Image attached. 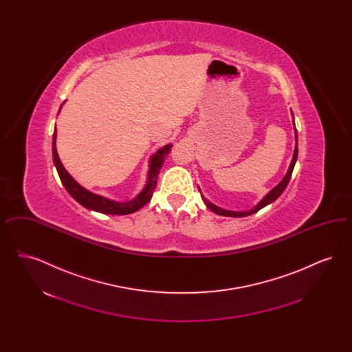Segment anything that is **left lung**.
<instances>
[{
    "mask_svg": "<svg viewBox=\"0 0 352 352\" xmlns=\"http://www.w3.org/2000/svg\"><path fill=\"white\" fill-rule=\"evenodd\" d=\"M294 132H296V140H297V129H296V126H294ZM297 157H298V145L296 144V149H294V154H293V160H292V164H290V166H289V170H287V173H286V175H285L284 179L280 182V184H277L270 192H269L268 195L263 199V201L258 203V206L256 207V208H253L251 211H247V212H234V211H227V210H223V208H219L217 207L215 204H212V203H210V201H207L204 197H203V201L206 203V206L211 210V211H214L215 214H218V215H221V217H231V218H241V217H247V215H251V214H254V212H257L258 210H261L263 207H265V206H268L269 203H272V201H276L283 192H284L285 188H286V186L289 184V181H290V178H292V173H293V168H294V165H296V161H297Z\"/></svg>",
    "mask_w": 352,
    "mask_h": 352,
    "instance_id": "8db88e82",
    "label": "left lung"
}]
</instances>
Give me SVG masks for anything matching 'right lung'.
Listing matches in <instances>:
<instances>
[{
    "label": "right lung",
    "instance_id": "obj_1",
    "mask_svg": "<svg viewBox=\"0 0 352 352\" xmlns=\"http://www.w3.org/2000/svg\"><path fill=\"white\" fill-rule=\"evenodd\" d=\"M55 138H56V131L54 132L52 135V158H54V164L58 170L59 178L62 181L63 186L66 187L68 194L75 199L79 201L82 206L88 210H94L101 214H109V215H128L138 211L140 208H142L148 201H151V195L155 190L157 186V179H158V174L160 170L162 168L165 158L168 155L171 146L173 145H166L164 146L161 151H157V154L151 158V168H149V178H148V184L144 188V191L134 198L133 201H126V203H118V201H109L105 199L102 197H99L96 194H92L89 191H87L80 184H76L74 181V178L68 174L66 168H63L58 153H56V146H55Z\"/></svg>",
    "mask_w": 352,
    "mask_h": 352
}]
</instances>
